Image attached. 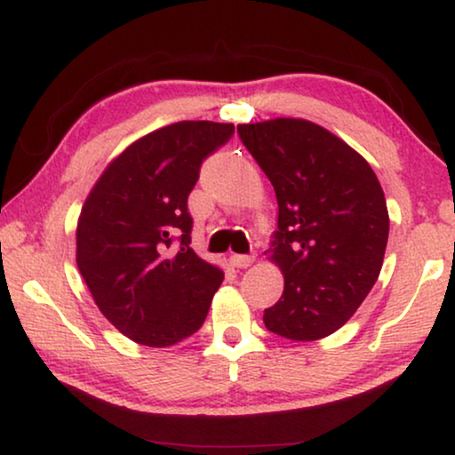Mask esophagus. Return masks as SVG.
Here are the masks:
<instances>
[{
    "mask_svg": "<svg viewBox=\"0 0 455 455\" xmlns=\"http://www.w3.org/2000/svg\"><path fill=\"white\" fill-rule=\"evenodd\" d=\"M229 263L238 267V269H246V267H251L254 263V254H232V257H229Z\"/></svg>",
    "mask_w": 455,
    "mask_h": 455,
    "instance_id": "1",
    "label": "esophagus"
}]
</instances>
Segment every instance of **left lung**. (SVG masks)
<instances>
[{"instance_id": "8db88e82", "label": "left lung", "mask_w": 455, "mask_h": 455, "mask_svg": "<svg viewBox=\"0 0 455 455\" xmlns=\"http://www.w3.org/2000/svg\"><path fill=\"white\" fill-rule=\"evenodd\" d=\"M238 134L271 180L277 232L271 263L283 294L265 327L294 341L338 331L375 285L389 235L381 184L363 155L300 117L240 124Z\"/></svg>"}]
</instances>
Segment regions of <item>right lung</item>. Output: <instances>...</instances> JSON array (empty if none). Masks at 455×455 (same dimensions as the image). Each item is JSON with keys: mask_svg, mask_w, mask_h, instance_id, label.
Segmentation results:
<instances>
[{"mask_svg": "<svg viewBox=\"0 0 455 455\" xmlns=\"http://www.w3.org/2000/svg\"><path fill=\"white\" fill-rule=\"evenodd\" d=\"M234 124L176 122L128 145L92 186L76 228V265L105 319L128 339L167 347L207 319L223 271L190 248L188 195L203 159ZM180 238L179 252L166 248Z\"/></svg>", "mask_w": 455, "mask_h": 455, "instance_id": "right-lung-1", "label": "right lung"}]
</instances>
